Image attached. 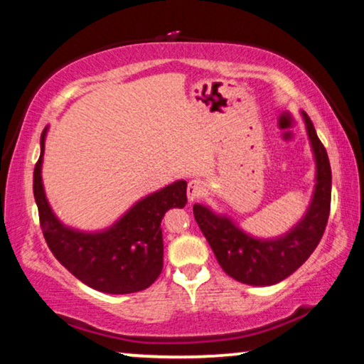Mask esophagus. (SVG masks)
<instances>
[{
  "mask_svg": "<svg viewBox=\"0 0 364 364\" xmlns=\"http://www.w3.org/2000/svg\"><path fill=\"white\" fill-rule=\"evenodd\" d=\"M206 191V185L201 181V179H193V181L188 183V190H186V195H188V201H195L198 198L205 195Z\"/></svg>",
  "mask_w": 364,
  "mask_h": 364,
  "instance_id": "34e87169",
  "label": "esophagus"
}]
</instances>
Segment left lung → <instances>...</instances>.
<instances>
[{
	"label": "left lung",
	"instance_id": "8db88e82",
	"mask_svg": "<svg viewBox=\"0 0 364 364\" xmlns=\"http://www.w3.org/2000/svg\"><path fill=\"white\" fill-rule=\"evenodd\" d=\"M314 159V186L304 215L287 232L259 238L245 231L228 213L195 203V220L218 263L231 278L251 287H271L293 274L321 240L331 203V168L308 114L301 111Z\"/></svg>",
	"mask_w": 364,
	"mask_h": 364
}]
</instances>
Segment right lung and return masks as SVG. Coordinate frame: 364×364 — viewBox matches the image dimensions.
I'll return each instance as SVG.
<instances>
[{
    "instance_id": "add662e5",
    "label": "right lung",
    "mask_w": 364,
    "mask_h": 364,
    "mask_svg": "<svg viewBox=\"0 0 364 364\" xmlns=\"http://www.w3.org/2000/svg\"><path fill=\"white\" fill-rule=\"evenodd\" d=\"M48 126L33 174V193L41 230L55 258L96 291L129 294L146 289L163 269L161 220L171 208H185L186 181L176 179L133 203L118 220L101 230L86 231L65 225L53 211L43 185Z\"/></svg>"
}]
</instances>
